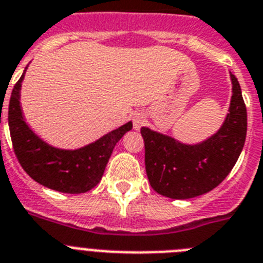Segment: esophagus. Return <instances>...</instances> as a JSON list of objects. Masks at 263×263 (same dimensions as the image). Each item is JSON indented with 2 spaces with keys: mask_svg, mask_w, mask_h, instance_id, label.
I'll return each mask as SVG.
<instances>
[{
  "mask_svg": "<svg viewBox=\"0 0 263 263\" xmlns=\"http://www.w3.org/2000/svg\"><path fill=\"white\" fill-rule=\"evenodd\" d=\"M132 122H134V128L136 129V131H139V129H140L145 123L144 112L134 114V115H132Z\"/></svg>",
  "mask_w": 263,
  "mask_h": 263,
  "instance_id": "obj_1",
  "label": "esophagus"
}]
</instances>
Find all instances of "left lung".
<instances>
[{
	"mask_svg": "<svg viewBox=\"0 0 263 263\" xmlns=\"http://www.w3.org/2000/svg\"><path fill=\"white\" fill-rule=\"evenodd\" d=\"M232 98L221 127L205 140L188 144L141 127L151 186L173 200H188L216 188L229 175L245 144L248 115L237 78L230 72Z\"/></svg>",
	"mask_w": 263,
	"mask_h": 263,
	"instance_id": "obj_1",
	"label": "left lung"
}]
</instances>
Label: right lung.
Masks as SVG:
<instances>
[{"label":"right lung","instance_id":"obj_1","mask_svg":"<svg viewBox=\"0 0 263 263\" xmlns=\"http://www.w3.org/2000/svg\"><path fill=\"white\" fill-rule=\"evenodd\" d=\"M29 66L11 91L9 103V128L18 161L31 179L41 185L62 193H84L97 186L116 143L132 129V122L103 135L75 149L49 144L26 123L21 107V87Z\"/></svg>","mask_w":263,"mask_h":263}]
</instances>
